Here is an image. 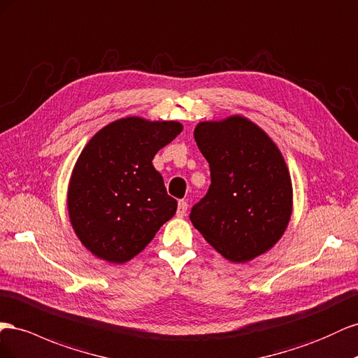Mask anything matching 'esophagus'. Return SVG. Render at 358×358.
Wrapping results in <instances>:
<instances>
[{"instance_id":"1","label":"esophagus","mask_w":358,"mask_h":358,"mask_svg":"<svg viewBox=\"0 0 358 358\" xmlns=\"http://www.w3.org/2000/svg\"><path fill=\"white\" fill-rule=\"evenodd\" d=\"M186 213H187V202H186V201H178L177 216H178V217H185Z\"/></svg>"}]
</instances>
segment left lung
Returning a JSON list of instances; mask_svg holds the SVG:
<instances>
[{"mask_svg":"<svg viewBox=\"0 0 358 358\" xmlns=\"http://www.w3.org/2000/svg\"><path fill=\"white\" fill-rule=\"evenodd\" d=\"M193 136L211 177L206 198L190 211L193 227L231 262L268 252L292 214V181L282 151L240 114L199 121Z\"/></svg>","mask_w":358,"mask_h":358,"instance_id":"left-lung-1","label":"left lung"}]
</instances>
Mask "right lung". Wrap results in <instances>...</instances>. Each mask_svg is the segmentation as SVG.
Here are the masks:
<instances>
[{
	"instance_id": "right-lung-1",
	"label": "right lung",
	"mask_w": 358,
	"mask_h": 358,
	"mask_svg": "<svg viewBox=\"0 0 358 358\" xmlns=\"http://www.w3.org/2000/svg\"><path fill=\"white\" fill-rule=\"evenodd\" d=\"M182 130L178 121L124 117L91 138L75 163L67 187L69 219L96 258L124 264L144 250L177 211L156 152Z\"/></svg>"
}]
</instances>
